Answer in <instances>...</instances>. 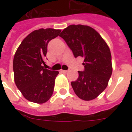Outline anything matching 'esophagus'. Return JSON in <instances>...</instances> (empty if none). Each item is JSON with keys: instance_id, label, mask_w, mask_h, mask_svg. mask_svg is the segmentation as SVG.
Here are the masks:
<instances>
[{"instance_id": "1", "label": "esophagus", "mask_w": 132, "mask_h": 132, "mask_svg": "<svg viewBox=\"0 0 132 132\" xmlns=\"http://www.w3.org/2000/svg\"><path fill=\"white\" fill-rule=\"evenodd\" d=\"M61 72H63V73H66L68 72V70H61Z\"/></svg>"}]
</instances>
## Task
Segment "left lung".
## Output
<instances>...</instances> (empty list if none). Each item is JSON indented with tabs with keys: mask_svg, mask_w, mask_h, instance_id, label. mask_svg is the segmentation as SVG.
<instances>
[{
	"mask_svg": "<svg viewBox=\"0 0 132 132\" xmlns=\"http://www.w3.org/2000/svg\"><path fill=\"white\" fill-rule=\"evenodd\" d=\"M60 36L75 57L84 58V70L79 71L78 79L71 82L75 93L84 101L94 99L106 88L112 72L108 46L98 32L88 26H68Z\"/></svg>",
	"mask_w": 132,
	"mask_h": 132,
	"instance_id": "obj_1",
	"label": "left lung"
}]
</instances>
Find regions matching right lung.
<instances>
[{"instance_id": "1", "label": "right lung", "mask_w": 132, "mask_h": 132, "mask_svg": "<svg viewBox=\"0 0 132 132\" xmlns=\"http://www.w3.org/2000/svg\"><path fill=\"white\" fill-rule=\"evenodd\" d=\"M60 29H40L31 32L18 48L13 57L15 85L24 97L36 103L46 102L53 92L59 72L44 68L48 42L59 36Z\"/></svg>"}]
</instances>
